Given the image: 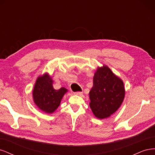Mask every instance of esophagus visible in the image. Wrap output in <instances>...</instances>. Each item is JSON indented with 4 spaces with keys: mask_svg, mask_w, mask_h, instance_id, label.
<instances>
[{
    "mask_svg": "<svg viewBox=\"0 0 155 155\" xmlns=\"http://www.w3.org/2000/svg\"><path fill=\"white\" fill-rule=\"evenodd\" d=\"M82 94H83V92H81V91H78V92H74V94L78 95V96H81V95H82Z\"/></svg>",
    "mask_w": 155,
    "mask_h": 155,
    "instance_id": "1",
    "label": "esophagus"
}]
</instances>
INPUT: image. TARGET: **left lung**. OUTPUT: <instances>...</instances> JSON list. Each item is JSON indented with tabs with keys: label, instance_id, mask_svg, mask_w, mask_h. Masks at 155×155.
Instances as JSON below:
<instances>
[{
	"label": "left lung",
	"instance_id": "1",
	"mask_svg": "<svg viewBox=\"0 0 155 155\" xmlns=\"http://www.w3.org/2000/svg\"><path fill=\"white\" fill-rule=\"evenodd\" d=\"M89 92L90 107L96 117L104 119L115 112L125 96L124 83L107 66L97 68Z\"/></svg>",
	"mask_w": 155,
	"mask_h": 155
}]
</instances>
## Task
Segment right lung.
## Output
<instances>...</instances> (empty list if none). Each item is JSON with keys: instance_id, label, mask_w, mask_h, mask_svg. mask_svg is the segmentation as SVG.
Segmentation results:
<instances>
[{"instance_id": "1", "label": "right lung", "mask_w": 155, "mask_h": 155, "mask_svg": "<svg viewBox=\"0 0 155 155\" xmlns=\"http://www.w3.org/2000/svg\"><path fill=\"white\" fill-rule=\"evenodd\" d=\"M52 83V79L45 74L37 78L33 91L35 104L47 113H52L57 109L63 95L67 92L64 87L55 90Z\"/></svg>"}]
</instances>
